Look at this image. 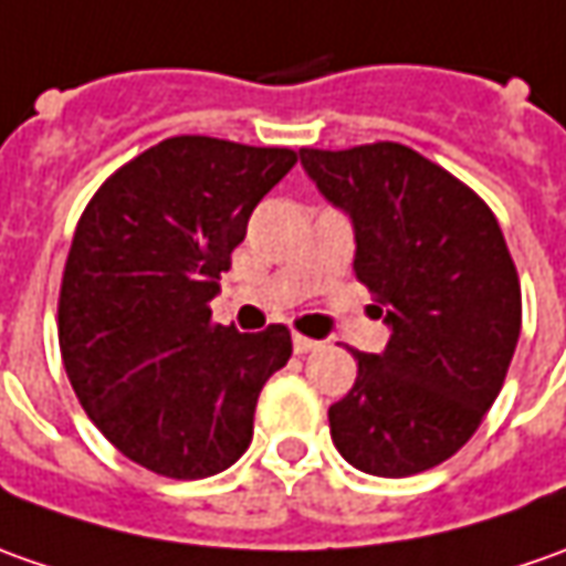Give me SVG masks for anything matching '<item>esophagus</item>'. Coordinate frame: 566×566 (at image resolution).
I'll return each mask as SVG.
<instances>
[{
    "instance_id": "34e87169",
    "label": "esophagus",
    "mask_w": 566,
    "mask_h": 566,
    "mask_svg": "<svg viewBox=\"0 0 566 566\" xmlns=\"http://www.w3.org/2000/svg\"><path fill=\"white\" fill-rule=\"evenodd\" d=\"M322 347L318 340H313V337H303V334H294V353L297 356H306V353H315V349Z\"/></svg>"
}]
</instances>
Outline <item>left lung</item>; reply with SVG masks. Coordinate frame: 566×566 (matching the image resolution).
<instances>
[{
	"mask_svg": "<svg viewBox=\"0 0 566 566\" xmlns=\"http://www.w3.org/2000/svg\"><path fill=\"white\" fill-rule=\"evenodd\" d=\"M356 234V279L387 306L390 340L328 409L337 452L365 474H421L471 440L521 337V282L493 210L406 145L300 148Z\"/></svg>",
	"mask_w": 566,
	"mask_h": 566,
	"instance_id": "8db88e82",
	"label": "left lung"
}]
</instances>
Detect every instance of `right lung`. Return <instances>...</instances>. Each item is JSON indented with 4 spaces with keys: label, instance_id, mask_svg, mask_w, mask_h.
I'll return each mask as SVG.
<instances>
[{
    "label": "right lung",
    "instance_id": "obj_1",
    "mask_svg": "<svg viewBox=\"0 0 566 566\" xmlns=\"http://www.w3.org/2000/svg\"><path fill=\"white\" fill-rule=\"evenodd\" d=\"M297 164L291 148L176 136L95 191L73 232L57 344L92 424L154 474L201 480L244 455L260 390L291 332L213 325L219 272L253 207Z\"/></svg>",
    "mask_w": 566,
    "mask_h": 566
}]
</instances>
